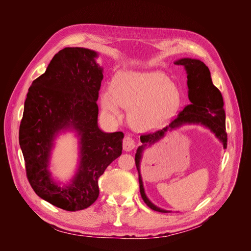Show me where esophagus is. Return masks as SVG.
Instances as JSON below:
<instances>
[{"instance_id": "obj_1", "label": "esophagus", "mask_w": 251, "mask_h": 251, "mask_svg": "<svg viewBox=\"0 0 251 251\" xmlns=\"http://www.w3.org/2000/svg\"><path fill=\"white\" fill-rule=\"evenodd\" d=\"M134 148H135L134 139L130 136H126L123 139V150L125 151H132Z\"/></svg>"}]
</instances>
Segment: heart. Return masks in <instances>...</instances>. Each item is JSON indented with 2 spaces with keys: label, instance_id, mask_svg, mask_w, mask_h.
I'll use <instances>...</instances> for the list:
<instances>
[{
  "label": "heart",
  "instance_id": "heart-1",
  "mask_svg": "<svg viewBox=\"0 0 251 251\" xmlns=\"http://www.w3.org/2000/svg\"><path fill=\"white\" fill-rule=\"evenodd\" d=\"M180 87L160 71H120L112 80L111 89L100 94L103 112L121 118L120 107L129 109L128 122L139 131L166 126L182 105Z\"/></svg>",
  "mask_w": 251,
  "mask_h": 251
}]
</instances>
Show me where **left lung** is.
<instances>
[{
  "instance_id": "1",
  "label": "left lung",
  "mask_w": 251,
  "mask_h": 251,
  "mask_svg": "<svg viewBox=\"0 0 251 251\" xmlns=\"http://www.w3.org/2000/svg\"><path fill=\"white\" fill-rule=\"evenodd\" d=\"M176 65L183 66L187 73L188 99L190 103L184 108L175 120L162 130L153 133L141 135L142 144L138 147L135 153V165L138 171V180L140 194L143 201L149 207L160 213H171L153 204L146 194L140 173V163L144 150L151 148L152 144L165 137L167 132H171L183 125H201L210 130L222 142L223 148L227 149L226 133V114L224 111V100L221 91L213 84L210 72L207 66L201 60L191 58H182L174 62Z\"/></svg>"
}]
</instances>
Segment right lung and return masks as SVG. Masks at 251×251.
<instances>
[{"instance_id": "right-lung-1", "label": "right lung", "mask_w": 251, "mask_h": 251, "mask_svg": "<svg viewBox=\"0 0 251 251\" xmlns=\"http://www.w3.org/2000/svg\"><path fill=\"white\" fill-rule=\"evenodd\" d=\"M97 51L65 48L28 89L19 128L26 175L44 201L69 212L81 210L99 197V178L122 153L123 132H103L98 124L97 100L103 78ZM65 130L78 137V166L64 187L51 176L55 138Z\"/></svg>"}]
</instances>
